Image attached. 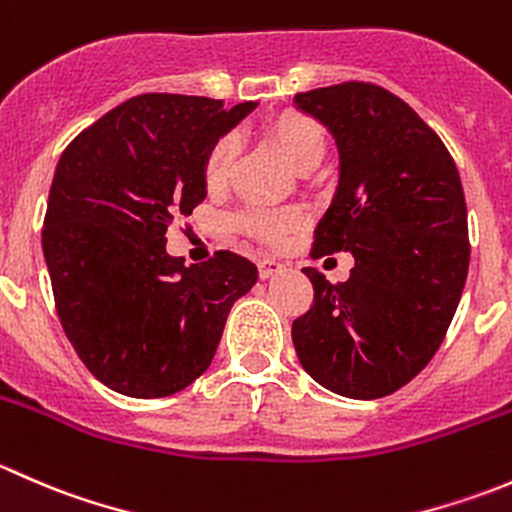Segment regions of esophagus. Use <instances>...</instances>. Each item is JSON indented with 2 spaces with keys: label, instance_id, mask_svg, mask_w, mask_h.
Wrapping results in <instances>:
<instances>
[{
  "label": "esophagus",
  "instance_id": "esophagus-1",
  "mask_svg": "<svg viewBox=\"0 0 512 512\" xmlns=\"http://www.w3.org/2000/svg\"><path fill=\"white\" fill-rule=\"evenodd\" d=\"M282 262L275 260V257H262V260H257V270H260V277L262 280H267V277L277 275V272L282 270Z\"/></svg>",
  "mask_w": 512,
  "mask_h": 512
}]
</instances>
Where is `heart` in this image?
<instances>
[{
	"label": "heart",
	"mask_w": 512,
	"mask_h": 512,
	"mask_svg": "<svg viewBox=\"0 0 512 512\" xmlns=\"http://www.w3.org/2000/svg\"><path fill=\"white\" fill-rule=\"evenodd\" d=\"M262 136L285 156L294 168L312 170L322 163L327 153V131L317 118L302 111H282L262 123ZM237 146L232 138H218L205 153L203 183L210 193H223L230 185L232 168H235ZM304 223V213L299 208H262L250 205L235 215V227L242 235L260 240L265 245H280L289 232Z\"/></svg>",
	"instance_id": "1"
}]
</instances>
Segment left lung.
I'll list each match as a JSON object with an SVG mask.
<instances>
[{
    "label": "left lung",
    "instance_id": "1",
    "mask_svg": "<svg viewBox=\"0 0 512 512\" xmlns=\"http://www.w3.org/2000/svg\"><path fill=\"white\" fill-rule=\"evenodd\" d=\"M334 133L339 188L314 230L312 257L352 252L347 282L304 267L312 307L292 322L304 371L349 399L394 394L448 332L471 260L461 175L438 133L366 81L297 94Z\"/></svg>",
    "mask_w": 512,
    "mask_h": 512
}]
</instances>
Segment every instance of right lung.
Instances as JSON below:
<instances>
[{
	"instance_id": "add662e5",
	"label": "right lung",
	"mask_w": 512,
	"mask_h": 512,
	"mask_svg": "<svg viewBox=\"0 0 512 512\" xmlns=\"http://www.w3.org/2000/svg\"><path fill=\"white\" fill-rule=\"evenodd\" d=\"M252 108L133 96L56 163L41 230L56 314L86 369L118 394L160 399L193 384L257 282L230 250L190 267L165 252V230L205 200V153Z\"/></svg>"
}]
</instances>
